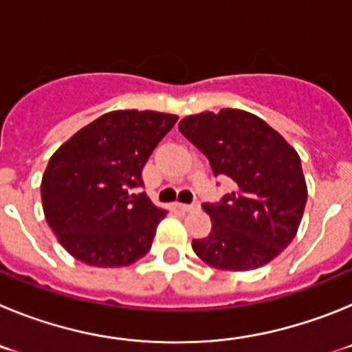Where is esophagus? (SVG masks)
<instances>
[{
	"instance_id": "34e87169",
	"label": "esophagus",
	"mask_w": 352,
	"mask_h": 352,
	"mask_svg": "<svg viewBox=\"0 0 352 352\" xmlns=\"http://www.w3.org/2000/svg\"><path fill=\"white\" fill-rule=\"evenodd\" d=\"M178 208H179V210H183V211H192V210H197L199 203H192V204H182V203H179Z\"/></svg>"
}]
</instances>
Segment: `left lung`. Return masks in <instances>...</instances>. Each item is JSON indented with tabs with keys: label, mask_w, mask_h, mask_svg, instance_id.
Wrapping results in <instances>:
<instances>
[{
	"label": "left lung",
	"mask_w": 352,
	"mask_h": 352,
	"mask_svg": "<svg viewBox=\"0 0 352 352\" xmlns=\"http://www.w3.org/2000/svg\"><path fill=\"white\" fill-rule=\"evenodd\" d=\"M179 132L208 158L232 192L204 203L211 232L192 248L206 264L248 272L275 259L296 236L307 204V183L296 149L261 118L222 109L179 121Z\"/></svg>",
	"instance_id": "1"
}]
</instances>
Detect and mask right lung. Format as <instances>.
I'll list each match as a JSON object with an SVG mask.
<instances>
[{
  "instance_id": "1",
  "label": "right lung",
  "mask_w": 352,
  "mask_h": 352,
  "mask_svg": "<svg viewBox=\"0 0 352 352\" xmlns=\"http://www.w3.org/2000/svg\"><path fill=\"white\" fill-rule=\"evenodd\" d=\"M178 116L113 111L72 135L51 157L42 204L58 241L77 261L98 268L144 257L166 211L144 192L142 167Z\"/></svg>"
}]
</instances>
